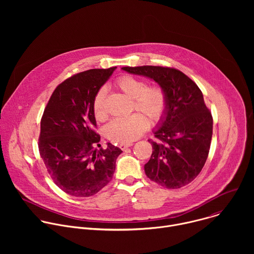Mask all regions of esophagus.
<instances>
[{"mask_svg":"<svg viewBox=\"0 0 254 254\" xmlns=\"http://www.w3.org/2000/svg\"><path fill=\"white\" fill-rule=\"evenodd\" d=\"M130 146H132V142H121L120 143V148L122 150H126V149L129 148Z\"/></svg>","mask_w":254,"mask_h":254,"instance_id":"1","label":"esophagus"}]
</instances>
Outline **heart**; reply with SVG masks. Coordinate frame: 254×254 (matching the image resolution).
Wrapping results in <instances>:
<instances>
[{"instance_id":"obj_1","label":"heart","mask_w":254,"mask_h":254,"mask_svg":"<svg viewBox=\"0 0 254 254\" xmlns=\"http://www.w3.org/2000/svg\"><path fill=\"white\" fill-rule=\"evenodd\" d=\"M116 86L128 98L132 99V110L146 115L151 123L159 122L167 107V96L160 86H148L146 81L131 75H123L116 81ZM105 88H100L93 98V113L97 120L105 118ZM148 127V120L139 113L127 118L116 119L105 127L108 139L116 142H129L137 138Z\"/></svg>"}]
</instances>
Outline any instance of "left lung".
Masks as SVG:
<instances>
[{
    "mask_svg": "<svg viewBox=\"0 0 254 254\" xmlns=\"http://www.w3.org/2000/svg\"><path fill=\"white\" fill-rule=\"evenodd\" d=\"M124 71L154 80L167 96L166 112L153 129L157 140L144 165L146 175L168 189H178L199 175L207 160L213 120L204 97L183 72L161 66L123 67Z\"/></svg>",
    "mask_w": 254,
    "mask_h": 254,
    "instance_id": "8db88e82",
    "label": "left lung"
}]
</instances>
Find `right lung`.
<instances>
[{
  "label": "right lung",
  "instance_id": "1",
  "mask_svg": "<svg viewBox=\"0 0 254 254\" xmlns=\"http://www.w3.org/2000/svg\"><path fill=\"white\" fill-rule=\"evenodd\" d=\"M117 67L90 69L59 84L41 120L39 152L53 182L74 197H89L111 182L123 151L100 136L93 113V98Z\"/></svg>",
  "mask_w": 254,
  "mask_h": 254
}]
</instances>
